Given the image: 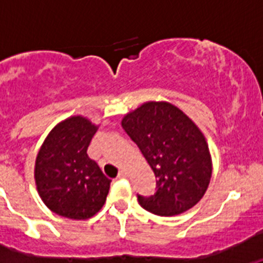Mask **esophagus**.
<instances>
[{
	"label": "esophagus",
	"mask_w": 263,
	"mask_h": 263,
	"mask_svg": "<svg viewBox=\"0 0 263 263\" xmlns=\"http://www.w3.org/2000/svg\"><path fill=\"white\" fill-rule=\"evenodd\" d=\"M117 178H118V179H125V178H127V173H126V171H125V170H121L120 173H118Z\"/></svg>",
	"instance_id": "34e87169"
}]
</instances>
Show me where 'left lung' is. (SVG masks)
Listing matches in <instances>:
<instances>
[{
    "label": "left lung",
    "instance_id": "left-lung-1",
    "mask_svg": "<svg viewBox=\"0 0 263 263\" xmlns=\"http://www.w3.org/2000/svg\"><path fill=\"white\" fill-rule=\"evenodd\" d=\"M122 127L158 179L154 195H138L143 210L170 217L200 201L212 175L210 148L180 109L168 103H146L125 116Z\"/></svg>",
    "mask_w": 263,
    "mask_h": 263
}]
</instances>
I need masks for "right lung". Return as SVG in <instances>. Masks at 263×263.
<instances>
[{"mask_svg":"<svg viewBox=\"0 0 263 263\" xmlns=\"http://www.w3.org/2000/svg\"><path fill=\"white\" fill-rule=\"evenodd\" d=\"M96 130L87 118L71 117L51 130L39 150L36 188L43 203L57 215L84 220L105 203L111 180L87 154Z\"/></svg>","mask_w":263,"mask_h":263,"instance_id":"add662e5","label":"right lung"}]
</instances>
